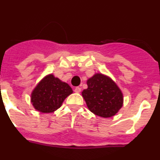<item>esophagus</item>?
<instances>
[{"mask_svg": "<svg viewBox=\"0 0 160 160\" xmlns=\"http://www.w3.org/2000/svg\"><path fill=\"white\" fill-rule=\"evenodd\" d=\"M74 91H75L76 92H80V91H81V88H80V87H76L75 89H74Z\"/></svg>", "mask_w": 160, "mask_h": 160, "instance_id": "esophagus-1", "label": "esophagus"}]
</instances>
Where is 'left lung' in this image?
<instances>
[{
	"instance_id": "obj_1",
	"label": "left lung",
	"mask_w": 160,
	"mask_h": 160,
	"mask_svg": "<svg viewBox=\"0 0 160 160\" xmlns=\"http://www.w3.org/2000/svg\"><path fill=\"white\" fill-rule=\"evenodd\" d=\"M82 96L91 112L103 118L112 117L123 106V93L108 76L95 74L87 80Z\"/></svg>"
}]
</instances>
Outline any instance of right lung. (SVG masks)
Segmentation results:
<instances>
[{
    "label": "right lung",
    "mask_w": 160,
    "mask_h": 160,
    "mask_svg": "<svg viewBox=\"0 0 160 160\" xmlns=\"http://www.w3.org/2000/svg\"><path fill=\"white\" fill-rule=\"evenodd\" d=\"M73 91L69 84L50 74L43 78L31 95V102L37 111L50 113L62 106L66 98Z\"/></svg>",
    "instance_id": "right-lung-1"
}]
</instances>
